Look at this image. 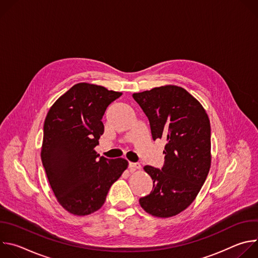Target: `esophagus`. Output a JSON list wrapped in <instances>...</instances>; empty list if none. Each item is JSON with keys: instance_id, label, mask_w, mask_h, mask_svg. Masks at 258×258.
I'll use <instances>...</instances> for the list:
<instances>
[{"instance_id": "esophagus-1", "label": "esophagus", "mask_w": 258, "mask_h": 258, "mask_svg": "<svg viewBox=\"0 0 258 258\" xmlns=\"http://www.w3.org/2000/svg\"><path fill=\"white\" fill-rule=\"evenodd\" d=\"M128 167H130V169L132 171H136V170L141 169V164L137 163V162H130L128 163Z\"/></svg>"}]
</instances>
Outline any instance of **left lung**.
Returning a JSON list of instances; mask_svg holds the SVG:
<instances>
[{"mask_svg":"<svg viewBox=\"0 0 258 258\" xmlns=\"http://www.w3.org/2000/svg\"><path fill=\"white\" fill-rule=\"evenodd\" d=\"M150 122L152 138L165 139L161 169L146 165L153 190L140 198L142 208L157 217L185 210L196 198L211 164L210 121L202 105L185 89L163 86L135 93Z\"/></svg>","mask_w":258,"mask_h":258,"instance_id":"8db88e82","label":"left lung"}]
</instances>
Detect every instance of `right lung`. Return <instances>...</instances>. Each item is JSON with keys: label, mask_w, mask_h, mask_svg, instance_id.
<instances>
[{"label": "right lung", "mask_w": 258, "mask_h": 258, "mask_svg": "<svg viewBox=\"0 0 258 258\" xmlns=\"http://www.w3.org/2000/svg\"><path fill=\"white\" fill-rule=\"evenodd\" d=\"M121 95L80 83L62 95L46 116L42 162L58 202L72 214L100 209L128 165L123 158L108 159L95 151L104 133L106 108Z\"/></svg>", "instance_id": "obj_1"}]
</instances>
